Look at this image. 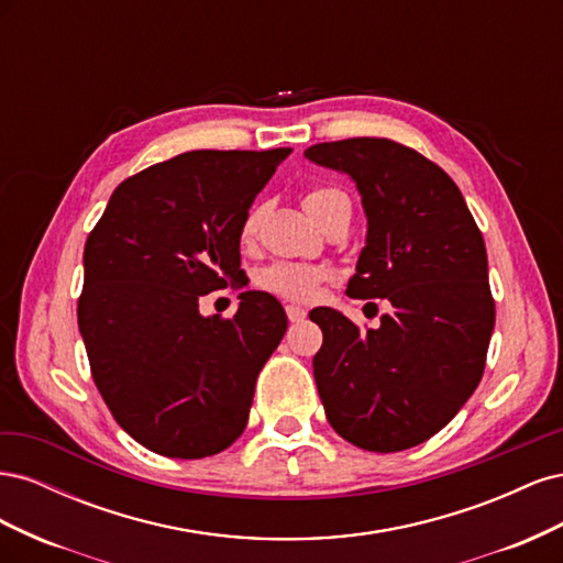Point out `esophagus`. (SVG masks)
<instances>
[{
  "mask_svg": "<svg viewBox=\"0 0 563 563\" xmlns=\"http://www.w3.org/2000/svg\"><path fill=\"white\" fill-rule=\"evenodd\" d=\"M286 317L288 321H302L305 317H308V312H305L302 308H298V305H286Z\"/></svg>",
  "mask_w": 563,
  "mask_h": 563,
  "instance_id": "34e87169",
  "label": "esophagus"
}]
</instances>
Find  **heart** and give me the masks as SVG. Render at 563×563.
Instances as JSON below:
<instances>
[{"instance_id":"heart-1","label":"heart","mask_w":563,"mask_h":563,"mask_svg":"<svg viewBox=\"0 0 563 563\" xmlns=\"http://www.w3.org/2000/svg\"><path fill=\"white\" fill-rule=\"evenodd\" d=\"M305 209L310 211V216L317 220L319 225L327 223L329 218L352 211V201L345 190H340L335 185H317L312 190L305 192ZM261 223V209H249V213L242 220L240 228V240L242 244H249L255 232H258ZM329 272L319 267V265H308V263H286L277 261L263 267L258 275H255V282H258L261 288L269 294H277L286 300H298L305 302L310 300L317 291V286L321 282H327Z\"/></svg>"}]
</instances>
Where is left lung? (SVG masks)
<instances>
[{
	"instance_id": "8db88e82",
	"label": "left lung",
	"mask_w": 563,
	"mask_h": 563,
	"mask_svg": "<svg viewBox=\"0 0 563 563\" xmlns=\"http://www.w3.org/2000/svg\"><path fill=\"white\" fill-rule=\"evenodd\" d=\"M305 157L345 172L362 192L368 234L347 296L389 302L366 331L335 310L310 312L323 333L312 362L323 411L360 449L418 446L484 376L496 300L482 230L451 176L413 147L345 139Z\"/></svg>"
}]
</instances>
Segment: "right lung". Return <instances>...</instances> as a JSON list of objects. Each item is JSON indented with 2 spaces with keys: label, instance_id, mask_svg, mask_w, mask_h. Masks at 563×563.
I'll return each mask as SVG.
<instances>
[{
  "label": "right lung",
  "instance_id": "right-lung-1",
  "mask_svg": "<svg viewBox=\"0 0 563 563\" xmlns=\"http://www.w3.org/2000/svg\"><path fill=\"white\" fill-rule=\"evenodd\" d=\"M291 155L192 150L117 185L84 246L79 331L114 420L166 457H207L249 422L255 378L288 319L244 291L225 319L199 298L242 282L240 228L253 197Z\"/></svg>",
  "mask_w": 563,
  "mask_h": 563
}]
</instances>
